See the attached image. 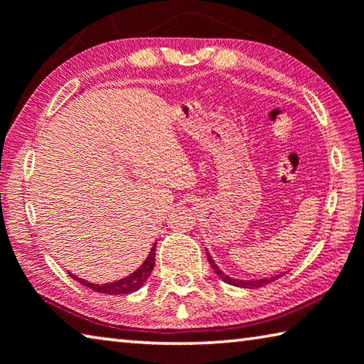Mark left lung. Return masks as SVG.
I'll use <instances>...</instances> for the list:
<instances>
[{"mask_svg":"<svg viewBox=\"0 0 364 364\" xmlns=\"http://www.w3.org/2000/svg\"><path fill=\"white\" fill-rule=\"evenodd\" d=\"M205 255H207V261H209V264L212 265L213 272L217 274L218 279H222L225 284L228 285H233V287H240V288H259V287H265L269 284H272V282H275L279 277H282L284 274H279V275H272V277H265V279H252V280H241V279H233V277H230L223 272V270H220V267L215 264V261H213L212 256L209 255V251L205 250Z\"/></svg>","mask_w":364,"mask_h":364,"instance_id":"obj_1","label":"left lung"}]
</instances>
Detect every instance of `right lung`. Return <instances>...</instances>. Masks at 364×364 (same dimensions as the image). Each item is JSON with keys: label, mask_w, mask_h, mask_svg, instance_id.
<instances>
[{"label": "right lung", "mask_w": 364, "mask_h": 364, "mask_svg": "<svg viewBox=\"0 0 364 364\" xmlns=\"http://www.w3.org/2000/svg\"><path fill=\"white\" fill-rule=\"evenodd\" d=\"M155 246H157V243H154V246L151 247V252H149L147 259L142 262L139 269L134 270L131 275L123 277V279H119L117 282H109V284H90L87 280L79 279L77 275L74 274H69V275H71L74 280H77L79 284L85 285L94 291L105 293V295H128V293L139 290V288L146 284L149 277H151L154 270V264H155Z\"/></svg>", "instance_id": "add662e5"}]
</instances>
